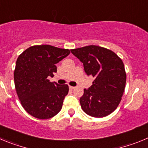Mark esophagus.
I'll return each instance as SVG.
<instances>
[{"mask_svg": "<svg viewBox=\"0 0 148 148\" xmlns=\"http://www.w3.org/2000/svg\"><path fill=\"white\" fill-rule=\"evenodd\" d=\"M69 88L70 90H73V89H75V87H73V86H69Z\"/></svg>", "mask_w": 148, "mask_h": 148, "instance_id": "esophagus-1", "label": "esophagus"}]
</instances>
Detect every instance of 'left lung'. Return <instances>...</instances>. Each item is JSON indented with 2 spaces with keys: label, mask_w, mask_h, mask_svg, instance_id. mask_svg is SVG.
Wrapping results in <instances>:
<instances>
[{
  "label": "left lung",
  "mask_w": 148,
  "mask_h": 148,
  "mask_svg": "<svg viewBox=\"0 0 148 148\" xmlns=\"http://www.w3.org/2000/svg\"><path fill=\"white\" fill-rule=\"evenodd\" d=\"M83 63L87 75L95 80L84 90L80 104L84 112L96 118L112 113L119 104L126 84V73L121 58L113 51L90 45L70 49Z\"/></svg>",
  "instance_id": "left-lung-1"
}]
</instances>
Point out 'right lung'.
Returning <instances> with one entry per match:
<instances>
[{"mask_svg":"<svg viewBox=\"0 0 148 148\" xmlns=\"http://www.w3.org/2000/svg\"><path fill=\"white\" fill-rule=\"evenodd\" d=\"M70 53L66 49L36 45L18 56L14 71L15 90L23 108L35 118L48 119L61 110L69 87L52 83L47 78L54 76L56 64Z\"/></svg>","mask_w":148,"mask_h":148,"instance_id":"right-lung-1","label":"right lung"}]
</instances>
